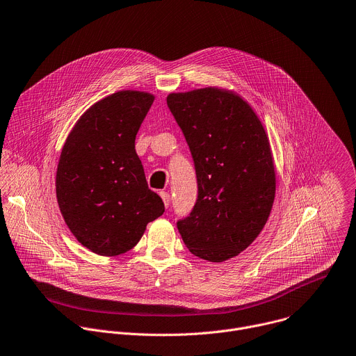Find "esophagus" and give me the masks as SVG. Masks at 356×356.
<instances>
[{
	"label": "esophagus",
	"mask_w": 356,
	"mask_h": 356,
	"mask_svg": "<svg viewBox=\"0 0 356 356\" xmlns=\"http://www.w3.org/2000/svg\"><path fill=\"white\" fill-rule=\"evenodd\" d=\"M159 195L162 197L163 204H165V207L168 208L169 204H170V195H169V193H166V191H159Z\"/></svg>",
	"instance_id": "1"
}]
</instances>
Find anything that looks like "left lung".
Wrapping results in <instances>:
<instances>
[{"mask_svg":"<svg viewBox=\"0 0 356 356\" xmlns=\"http://www.w3.org/2000/svg\"><path fill=\"white\" fill-rule=\"evenodd\" d=\"M166 102L190 148L198 187L177 229L194 256L225 261L253 243L273 208L275 170L266 130L248 102L229 90L170 93Z\"/></svg>","mask_w":356,"mask_h":356,"instance_id":"1","label":"left lung"}]
</instances>
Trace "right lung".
Wrapping results in <instances>:
<instances>
[{"instance_id": "add662e5", "label": "right lung", "mask_w": 356, "mask_h": 356, "mask_svg": "<svg viewBox=\"0 0 356 356\" xmlns=\"http://www.w3.org/2000/svg\"><path fill=\"white\" fill-rule=\"evenodd\" d=\"M154 95L115 92L88 108L70 133L57 168L60 211L76 241L100 256L131 250L165 212L148 188L136 136Z\"/></svg>"}]
</instances>
